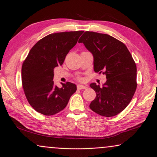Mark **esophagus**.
Instances as JSON below:
<instances>
[{"label": "esophagus", "mask_w": 157, "mask_h": 157, "mask_svg": "<svg viewBox=\"0 0 157 157\" xmlns=\"http://www.w3.org/2000/svg\"><path fill=\"white\" fill-rule=\"evenodd\" d=\"M86 86H84V85H81V84H78V86H77V88H78V90H82V89H86Z\"/></svg>", "instance_id": "esophagus-1"}]
</instances>
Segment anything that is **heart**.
<instances>
[{"label": "heart", "mask_w": 157, "mask_h": 157, "mask_svg": "<svg viewBox=\"0 0 157 157\" xmlns=\"http://www.w3.org/2000/svg\"><path fill=\"white\" fill-rule=\"evenodd\" d=\"M78 79H79V80H80V79H81V78H78Z\"/></svg>", "instance_id": "1"}]
</instances>
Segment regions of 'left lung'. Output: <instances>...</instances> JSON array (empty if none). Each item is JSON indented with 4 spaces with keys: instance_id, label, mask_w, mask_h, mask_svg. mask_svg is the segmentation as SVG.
<instances>
[{
    "instance_id": "obj_1",
    "label": "left lung",
    "mask_w": 157,
    "mask_h": 157,
    "mask_svg": "<svg viewBox=\"0 0 157 157\" xmlns=\"http://www.w3.org/2000/svg\"><path fill=\"white\" fill-rule=\"evenodd\" d=\"M94 57V70L106 75L102 88L95 83L90 86L96 96L90 105L93 111L104 117L119 114L128 106L137 88V68L126 46L105 34L85 32L79 38Z\"/></svg>"
}]
</instances>
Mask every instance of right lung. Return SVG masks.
Wrapping results in <instances>:
<instances>
[{"label": "right lung", "instance_id": "right-lung-1", "mask_svg": "<svg viewBox=\"0 0 157 157\" xmlns=\"http://www.w3.org/2000/svg\"><path fill=\"white\" fill-rule=\"evenodd\" d=\"M84 31L65 32L45 36L31 48L21 67L23 91L35 111L53 115L64 109L77 88L67 82L59 88L52 81L54 69L62 65L66 55Z\"/></svg>", "mask_w": 157, "mask_h": 157}]
</instances>
